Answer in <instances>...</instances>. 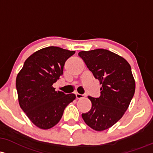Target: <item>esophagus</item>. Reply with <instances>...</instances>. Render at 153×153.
I'll list each match as a JSON object with an SVG mask.
<instances>
[{
  "instance_id": "esophagus-1",
  "label": "esophagus",
  "mask_w": 153,
  "mask_h": 153,
  "mask_svg": "<svg viewBox=\"0 0 153 153\" xmlns=\"http://www.w3.org/2000/svg\"><path fill=\"white\" fill-rule=\"evenodd\" d=\"M75 96H76V98L78 99V100H80V99H83L85 98V95L83 94H75Z\"/></svg>"
}]
</instances>
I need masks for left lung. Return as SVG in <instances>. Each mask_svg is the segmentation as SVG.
I'll return each instance as SVG.
<instances>
[{"mask_svg": "<svg viewBox=\"0 0 153 153\" xmlns=\"http://www.w3.org/2000/svg\"><path fill=\"white\" fill-rule=\"evenodd\" d=\"M78 55L102 84L98 98L88 96L92 106L82 114L85 123L95 131L116 123L128 109L135 92V80L128 62L107 49L80 51Z\"/></svg>", "mask_w": 153, "mask_h": 153, "instance_id": "1", "label": "left lung"}]
</instances>
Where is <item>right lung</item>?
I'll return each mask as SVG.
<instances>
[{"mask_svg":"<svg viewBox=\"0 0 153 153\" xmlns=\"http://www.w3.org/2000/svg\"><path fill=\"white\" fill-rule=\"evenodd\" d=\"M74 53L56 46L43 48L27 59L16 76L20 107L38 128L48 129L57 124L65 107L76 97L53 87L62 75L66 60Z\"/></svg>","mask_w":153,"mask_h":153,"instance_id":"add662e5","label":"right lung"}]
</instances>
